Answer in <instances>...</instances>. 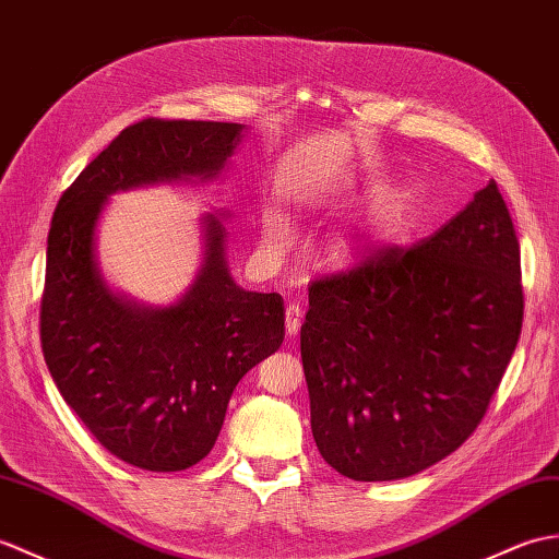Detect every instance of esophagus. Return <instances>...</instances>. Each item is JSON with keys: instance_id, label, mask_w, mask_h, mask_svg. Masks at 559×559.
Returning <instances> with one entry per match:
<instances>
[{"instance_id": "34e87169", "label": "esophagus", "mask_w": 559, "mask_h": 559, "mask_svg": "<svg viewBox=\"0 0 559 559\" xmlns=\"http://www.w3.org/2000/svg\"><path fill=\"white\" fill-rule=\"evenodd\" d=\"M300 326H302V307L293 302L285 307V333L293 338V335L300 331Z\"/></svg>"}]
</instances>
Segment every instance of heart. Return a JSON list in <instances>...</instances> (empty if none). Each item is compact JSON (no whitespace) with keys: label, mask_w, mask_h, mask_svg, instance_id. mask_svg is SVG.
Listing matches in <instances>:
<instances>
[{"label":"heart","mask_w":559,"mask_h":559,"mask_svg":"<svg viewBox=\"0 0 559 559\" xmlns=\"http://www.w3.org/2000/svg\"><path fill=\"white\" fill-rule=\"evenodd\" d=\"M400 212H402V202L400 200L393 198V200L381 202L379 206H376V212L371 216V228L379 230V233L391 230L395 226V218L400 216ZM288 242H290V228H288V224H285L281 216H274V218L269 221V228H266L269 250L283 252L285 248H288ZM335 254L347 257L349 254V245H341V248L335 250Z\"/></svg>","instance_id":"1"}]
</instances>
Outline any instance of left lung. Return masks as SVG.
<instances>
[{
    "label": "left lung",
    "mask_w": 559,
    "mask_h": 559,
    "mask_svg": "<svg viewBox=\"0 0 559 559\" xmlns=\"http://www.w3.org/2000/svg\"><path fill=\"white\" fill-rule=\"evenodd\" d=\"M519 240L496 180L433 236L383 245L309 285L300 353L321 457L395 481L455 452L514 355Z\"/></svg>",
    "instance_id": "8db88e82"
}]
</instances>
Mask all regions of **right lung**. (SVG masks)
Segmentation results:
<instances>
[{
  "instance_id": "right-lung-1",
  "label": "right lung",
  "mask_w": 559,
  "mask_h": 559,
  "mask_svg": "<svg viewBox=\"0 0 559 559\" xmlns=\"http://www.w3.org/2000/svg\"><path fill=\"white\" fill-rule=\"evenodd\" d=\"M240 131L142 119L83 168L51 216L40 305L47 369L99 445L147 472H180L210 455L233 388L283 343V300L233 283L224 226L206 216L204 264L183 300L166 309L126 302L99 276L95 226L116 190L216 176Z\"/></svg>"
}]
</instances>
